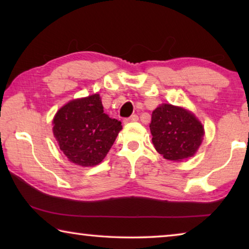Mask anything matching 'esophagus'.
<instances>
[{"mask_svg":"<svg viewBox=\"0 0 249 249\" xmlns=\"http://www.w3.org/2000/svg\"><path fill=\"white\" fill-rule=\"evenodd\" d=\"M138 121V116L137 115H132L127 117V119L124 120V123H132V122H137Z\"/></svg>","mask_w":249,"mask_h":249,"instance_id":"34e87169","label":"esophagus"}]
</instances>
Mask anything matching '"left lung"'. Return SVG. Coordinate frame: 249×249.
<instances>
[{
	"mask_svg": "<svg viewBox=\"0 0 249 249\" xmlns=\"http://www.w3.org/2000/svg\"><path fill=\"white\" fill-rule=\"evenodd\" d=\"M149 127L156 150L175 161L195 155L204 135L203 126L192 113L171 104L155 109Z\"/></svg>",
	"mask_w": 249,
	"mask_h": 249,
	"instance_id": "1",
	"label": "left lung"
}]
</instances>
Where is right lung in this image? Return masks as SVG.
Wrapping results in <instances>:
<instances>
[{
    "instance_id": "obj_1",
    "label": "right lung",
    "mask_w": 249,
    "mask_h": 249,
    "mask_svg": "<svg viewBox=\"0 0 249 249\" xmlns=\"http://www.w3.org/2000/svg\"><path fill=\"white\" fill-rule=\"evenodd\" d=\"M122 123L104 113L100 95L73 100L53 119V135L67 158L75 165L100 163L114 144Z\"/></svg>"
}]
</instances>
